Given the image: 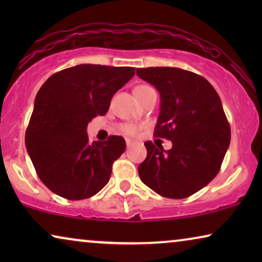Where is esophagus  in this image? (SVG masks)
<instances>
[{"mask_svg":"<svg viewBox=\"0 0 262 262\" xmlns=\"http://www.w3.org/2000/svg\"><path fill=\"white\" fill-rule=\"evenodd\" d=\"M125 141H126V145H127V148H130L131 145H134V141H132V139H130V138H126L125 139Z\"/></svg>","mask_w":262,"mask_h":262,"instance_id":"obj_1","label":"esophagus"}]
</instances>
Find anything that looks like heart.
<instances>
[{
  "instance_id": "b5f03b06",
  "label": "heart",
  "mask_w": 262,
  "mask_h": 262,
  "mask_svg": "<svg viewBox=\"0 0 262 262\" xmlns=\"http://www.w3.org/2000/svg\"><path fill=\"white\" fill-rule=\"evenodd\" d=\"M150 89H152V88L149 87V85H146V84L138 85V87H136V89H135V94H136V96L142 95V94H144V93H146L148 91H150ZM120 131L123 132L124 135L135 136L136 134H137V131H138V126H137V125H136V124L126 123V124L121 125V126H120Z\"/></svg>"
}]
</instances>
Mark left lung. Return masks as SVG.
Segmentation results:
<instances>
[{
  "mask_svg": "<svg viewBox=\"0 0 262 262\" xmlns=\"http://www.w3.org/2000/svg\"><path fill=\"white\" fill-rule=\"evenodd\" d=\"M137 75L161 96L154 136L173 143L166 151L145 142L148 154L138 167L139 177L160 195L187 198L214 179L230 144L220 95L206 78L179 68H139Z\"/></svg>",
  "mask_w": 262,
  "mask_h": 262,
  "instance_id": "obj_1",
  "label": "left lung"
}]
</instances>
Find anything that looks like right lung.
Masks as SVG:
<instances>
[{"instance_id": "right-lung-1", "label": "right lung", "mask_w": 262, "mask_h": 262, "mask_svg": "<svg viewBox=\"0 0 262 262\" xmlns=\"http://www.w3.org/2000/svg\"><path fill=\"white\" fill-rule=\"evenodd\" d=\"M135 68L80 64L50 76L35 96L26 148L39 179L69 200L91 198L105 187L112 164L125 151L120 136L89 142L87 125L105 116Z\"/></svg>"}]
</instances>
